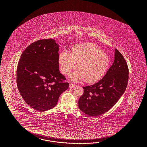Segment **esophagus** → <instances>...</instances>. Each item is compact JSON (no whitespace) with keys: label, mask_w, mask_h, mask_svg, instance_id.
<instances>
[{"label":"esophagus","mask_w":147,"mask_h":147,"mask_svg":"<svg viewBox=\"0 0 147 147\" xmlns=\"http://www.w3.org/2000/svg\"><path fill=\"white\" fill-rule=\"evenodd\" d=\"M76 86V85L75 84H72L71 82H70L69 83V88H74V87H75Z\"/></svg>","instance_id":"34e87169"}]
</instances>
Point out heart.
<instances>
[{"label":"heart","instance_id":"obj_1","mask_svg":"<svg viewBox=\"0 0 147 147\" xmlns=\"http://www.w3.org/2000/svg\"><path fill=\"white\" fill-rule=\"evenodd\" d=\"M109 62L107 54L92 43L76 45L72 47L71 53L63 51L59 57L60 69L65 75L69 74L78 65L79 70L69 76L71 80L75 82L84 79L88 83L98 81L105 74Z\"/></svg>","mask_w":147,"mask_h":147}]
</instances>
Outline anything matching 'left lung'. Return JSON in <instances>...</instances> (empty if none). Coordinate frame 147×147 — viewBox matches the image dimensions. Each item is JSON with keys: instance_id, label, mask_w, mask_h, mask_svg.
<instances>
[{"instance_id": "8db88e82", "label": "left lung", "mask_w": 147, "mask_h": 147, "mask_svg": "<svg viewBox=\"0 0 147 147\" xmlns=\"http://www.w3.org/2000/svg\"><path fill=\"white\" fill-rule=\"evenodd\" d=\"M128 74L127 62L116 49L114 62L102 79L94 85L83 87L84 92L78 101L80 110L93 117L108 111L124 93Z\"/></svg>"}]
</instances>
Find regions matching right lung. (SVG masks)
Returning a JSON list of instances; mask_svg holds the SVG:
<instances>
[{"label": "right lung", "instance_id": "add662e5", "mask_svg": "<svg viewBox=\"0 0 147 147\" xmlns=\"http://www.w3.org/2000/svg\"><path fill=\"white\" fill-rule=\"evenodd\" d=\"M58 52L55 40H38L24 51L18 62V90L27 104L37 111L55 107L69 87L59 71Z\"/></svg>", "mask_w": 147, "mask_h": 147}]
</instances>
